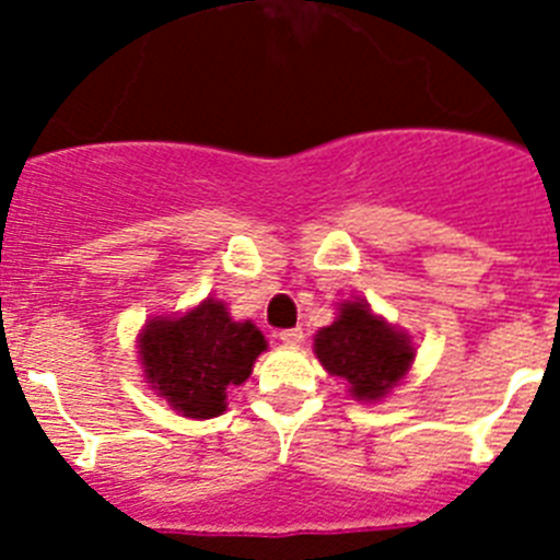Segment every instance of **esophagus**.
<instances>
[{
    "label": "esophagus",
    "instance_id": "1",
    "mask_svg": "<svg viewBox=\"0 0 560 560\" xmlns=\"http://www.w3.org/2000/svg\"><path fill=\"white\" fill-rule=\"evenodd\" d=\"M305 336H303V328H289V330H280V341L283 345H289V348H294V345H300Z\"/></svg>",
    "mask_w": 560,
    "mask_h": 560
}]
</instances>
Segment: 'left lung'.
<instances>
[{
	"mask_svg": "<svg viewBox=\"0 0 560 560\" xmlns=\"http://www.w3.org/2000/svg\"><path fill=\"white\" fill-rule=\"evenodd\" d=\"M314 353L330 375L348 381L355 400L384 398L415 359L412 339L375 316L364 300L339 305L334 325L314 336Z\"/></svg>",
	"mask_w": 560,
	"mask_h": 560,
	"instance_id": "8db88e82",
	"label": "left lung"
}]
</instances>
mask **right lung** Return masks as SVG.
<instances>
[{
  "instance_id": "obj_1",
  "label": "right lung",
  "mask_w": 560,
  "mask_h": 560,
  "mask_svg": "<svg viewBox=\"0 0 560 560\" xmlns=\"http://www.w3.org/2000/svg\"><path fill=\"white\" fill-rule=\"evenodd\" d=\"M264 350V334L249 319L235 323L212 296L182 316H153L140 334V361L153 393L199 420L224 412L226 389L249 378Z\"/></svg>"
}]
</instances>
